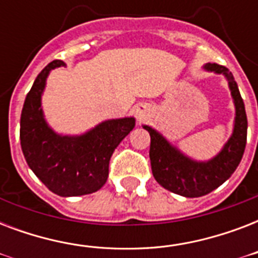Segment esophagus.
Wrapping results in <instances>:
<instances>
[{"mask_svg": "<svg viewBox=\"0 0 258 258\" xmlns=\"http://www.w3.org/2000/svg\"><path fill=\"white\" fill-rule=\"evenodd\" d=\"M149 111V105L146 104H138L135 105V108H134V113H135V116H137L138 120H143Z\"/></svg>", "mask_w": 258, "mask_h": 258, "instance_id": "1", "label": "esophagus"}]
</instances>
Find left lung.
Returning <instances> with one entry per match:
<instances>
[{
    "instance_id": "8db88e82",
    "label": "left lung",
    "mask_w": 258,
    "mask_h": 258,
    "mask_svg": "<svg viewBox=\"0 0 258 258\" xmlns=\"http://www.w3.org/2000/svg\"><path fill=\"white\" fill-rule=\"evenodd\" d=\"M205 70L226 76L236 104L233 135L216 158L209 162L191 161L174 149L161 134L149 125H143L151 137L150 161L154 178L170 191L187 198L206 196L229 179L240 165L246 146L248 119L237 83L226 67L209 62L205 66Z\"/></svg>"
}]
</instances>
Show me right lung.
<instances>
[{"mask_svg":"<svg viewBox=\"0 0 258 258\" xmlns=\"http://www.w3.org/2000/svg\"><path fill=\"white\" fill-rule=\"evenodd\" d=\"M61 66L60 60L49 62L26 95L20 125L21 149L28 166L50 191L60 197L84 196L107 182L111 155L133 131L135 119L105 120L80 137L54 134L42 116L41 93L48 74Z\"/></svg>","mask_w":258,"mask_h":258,"instance_id":"1","label":"right lung"}]
</instances>
